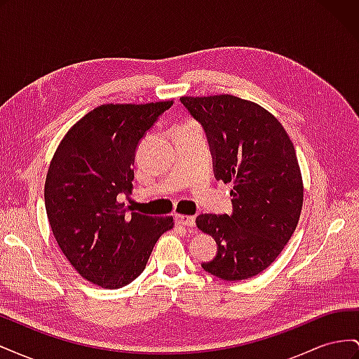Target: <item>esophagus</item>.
I'll return each mask as SVG.
<instances>
[{
  "mask_svg": "<svg viewBox=\"0 0 359 359\" xmlns=\"http://www.w3.org/2000/svg\"><path fill=\"white\" fill-rule=\"evenodd\" d=\"M175 220L180 226H184V227H194V224H196L194 217H190V215H177Z\"/></svg>",
  "mask_w": 359,
  "mask_h": 359,
  "instance_id": "esophagus-1",
  "label": "esophagus"
}]
</instances>
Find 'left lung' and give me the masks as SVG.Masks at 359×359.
I'll list each match as a JSON object with an SVG mask.
<instances>
[{"mask_svg":"<svg viewBox=\"0 0 359 359\" xmlns=\"http://www.w3.org/2000/svg\"><path fill=\"white\" fill-rule=\"evenodd\" d=\"M180 100L205 130L215 178L233 184L231 215L196 219L217 244L215 257L202 268L227 281L255 277L297 229L304 187L295 148L278 119L257 103L231 94Z\"/></svg>","mask_w":359,"mask_h":359,"instance_id":"1","label":"left lung"}]
</instances>
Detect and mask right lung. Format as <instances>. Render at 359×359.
Wrapping results in <instances>:
<instances>
[{"mask_svg": "<svg viewBox=\"0 0 359 359\" xmlns=\"http://www.w3.org/2000/svg\"><path fill=\"white\" fill-rule=\"evenodd\" d=\"M172 104H102L69 130L53 154L45 182L50 229L73 268L97 286L132 283L173 227V217L127 214L118 202L133 190L139 142Z\"/></svg>", "mask_w": 359, "mask_h": 359, "instance_id": "obj_1", "label": "right lung"}]
</instances>
